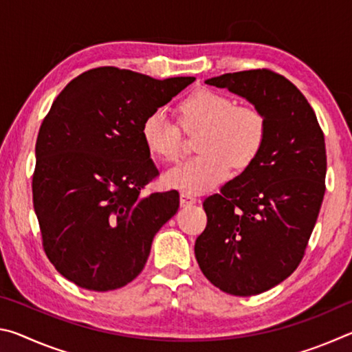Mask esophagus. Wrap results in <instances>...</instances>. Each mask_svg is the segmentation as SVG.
Segmentation results:
<instances>
[{
  "label": "esophagus",
  "instance_id": "1",
  "mask_svg": "<svg viewBox=\"0 0 352 352\" xmlns=\"http://www.w3.org/2000/svg\"><path fill=\"white\" fill-rule=\"evenodd\" d=\"M197 199H195V195H192L190 192H182L180 194V204L183 206H189V205H194Z\"/></svg>",
  "mask_w": 352,
  "mask_h": 352
}]
</instances>
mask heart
Returning <instances> with one entry per match:
<instances>
[{
	"instance_id": "heart-1",
	"label": "heart",
	"mask_w": 352,
	"mask_h": 352,
	"mask_svg": "<svg viewBox=\"0 0 352 352\" xmlns=\"http://www.w3.org/2000/svg\"><path fill=\"white\" fill-rule=\"evenodd\" d=\"M180 125L186 133L201 132V152L186 164L169 170L166 182L190 192L211 189L230 175L231 168L252 166L267 141V119L253 105L236 100L211 88H197L178 104ZM142 141L153 157L164 163H178L184 155L183 132L166 111L148 113L141 124Z\"/></svg>"
}]
</instances>
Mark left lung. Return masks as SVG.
<instances>
[{"label":"left lung","instance_id":"1","mask_svg":"<svg viewBox=\"0 0 352 352\" xmlns=\"http://www.w3.org/2000/svg\"><path fill=\"white\" fill-rule=\"evenodd\" d=\"M206 83L247 98L267 119L258 160L204 201L195 258L210 281L236 296L275 287L305 258L326 190V144L302 93L275 71L248 69Z\"/></svg>","mask_w":352,"mask_h":352}]
</instances>
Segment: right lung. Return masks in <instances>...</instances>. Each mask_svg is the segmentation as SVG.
<instances>
[{
    "instance_id": "add662e5",
    "label": "right lung",
    "mask_w": 352,
    "mask_h": 352,
    "mask_svg": "<svg viewBox=\"0 0 352 352\" xmlns=\"http://www.w3.org/2000/svg\"><path fill=\"white\" fill-rule=\"evenodd\" d=\"M194 80L102 67L77 76L52 102L35 142L34 210L47 259L79 287L132 283L180 206L175 189L141 194L160 175L141 124Z\"/></svg>"
}]
</instances>
